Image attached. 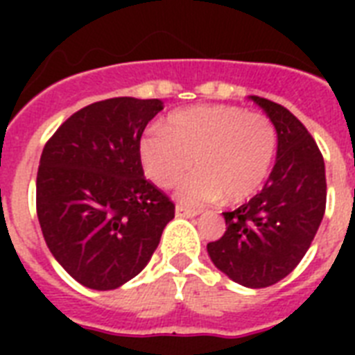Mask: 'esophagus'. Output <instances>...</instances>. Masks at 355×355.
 I'll return each mask as SVG.
<instances>
[{
    "mask_svg": "<svg viewBox=\"0 0 355 355\" xmlns=\"http://www.w3.org/2000/svg\"><path fill=\"white\" fill-rule=\"evenodd\" d=\"M175 214H177L178 217H195L197 216V211L189 210V208H186V206H180V205L175 208Z\"/></svg>",
    "mask_w": 355,
    "mask_h": 355,
    "instance_id": "obj_1",
    "label": "esophagus"
}]
</instances>
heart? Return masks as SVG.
Masks as SVG:
<instances>
[{
    "mask_svg": "<svg viewBox=\"0 0 355 355\" xmlns=\"http://www.w3.org/2000/svg\"><path fill=\"white\" fill-rule=\"evenodd\" d=\"M276 153V128L267 116L228 105L177 110L164 127L139 141L145 177L158 188H173L191 169L177 191L182 205H210L227 197L241 202L269 177Z\"/></svg>",
    "mask_w": 355,
    "mask_h": 355,
    "instance_id": "1",
    "label": "heart"
}]
</instances>
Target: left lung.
<instances>
[{
	"instance_id": "obj_1",
	"label": "left lung",
	"mask_w": 355,
	"mask_h": 355,
	"mask_svg": "<svg viewBox=\"0 0 355 355\" xmlns=\"http://www.w3.org/2000/svg\"><path fill=\"white\" fill-rule=\"evenodd\" d=\"M272 121L276 164L263 189L237 210L225 211L227 232L208 243L223 275L250 289L275 286L308 252L326 210V171L319 147L287 108L248 96Z\"/></svg>"
}]
</instances>
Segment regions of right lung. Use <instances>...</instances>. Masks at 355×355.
<instances>
[{
  "instance_id": "right-lung-1",
  "label": "right lung",
  "mask_w": 355,
  "mask_h": 355,
  "mask_svg": "<svg viewBox=\"0 0 355 355\" xmlns=\"http://www.w3.org/2000/svg\"><path fill=\"white\" fill-rule=\"evenodd\" d=\"M160 99L114 97L80 108L42 150L36 214L42 234L71 278L118 289L149 263L175 205L147 182L139 162L145 127Z\"/></svg>"
}]
</instances>
